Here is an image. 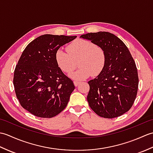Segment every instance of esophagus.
I'll use <instances>...</instances> for the list:
<instances>
[{
    "label": "esophagus",
    "mask_w": 153,
    "mask_h": 153,
    "mask_svg": "<svg viewBox=\"0 0 153 153\" xmlns=\"http://www.w3.org/2000/svg\"><path fill=\"white\" fill-rule=\"evenodd\" d=\"M74 85L76 86V87H77V86L80 83V82H78V81H74Z\"/></svg>",
    "instance_id": "1"
}]
</instances>
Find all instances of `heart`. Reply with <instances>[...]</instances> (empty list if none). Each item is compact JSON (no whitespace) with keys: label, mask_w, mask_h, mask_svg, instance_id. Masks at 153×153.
Returning <instances> with one entry per match:
<instances>
[{"label":"heart","mask_w":153,"mask_h":153,"mask_svg":"<svg viewBox=\"0 0 153 153\" xmlns=\"http://www.w3.org/2000/svg\"><path fill=\"white\" fill-rule=\"evenodd\" d=\"M67 52L58 49L55 54V60L60 69L70 73L76 67L75 62L78 60V70L69 74L75 80H83L91 74L97 76L101 73L106 64V53L103 48L92 42L77 39L67 47Z\"/></svg>","instance_id":"b5f03b06"}]
</instances>
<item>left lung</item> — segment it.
<instances>
[{
    "mask_svg": "<svg viewBox=\"0 0 153 153\" xmlns=\"http://www.w3.org/2000/svg\"><path fill=\"white\" fill-rule=\"evenodd\" d=\"M80 38L101 47L106 57L101 73L88 82L89 106L102 118L123 114L131 108L138 89L137 70L130 52L120 39L109 32L89 33Z\"/></svg>",
    "mask_w": 153,
    "mask_h": 153,
    "instance_id": "obj_1",
    "label": "left lung"
}]
</instances>
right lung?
<instances>
[{"label": "right lung", "mask_w": 153, "mask_h": 153, "mask_svg": "<svg viewBox=\"0 0 153 153\" xmlns=\"http://www.w3.org/2000/svg\"><path fill=\"white\" fill-rule=\"evenodd\" d=\"M77 36L45 34L25 47L14 74V86L21 106L32 114L50 118L66 108L75 89L56 64L55 54Z\"/></svg>", "instance_id": "1"}]
</instances>
